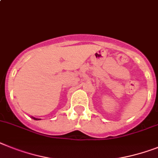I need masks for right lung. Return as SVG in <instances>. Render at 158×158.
<instances>
[{"instance_id": "1", "label": "right lung", "mask_w": 158, "mask_h": 158, "mask_svg": "<svg viewBox=\"0 0 158 158\" xmlns=\"http://www.w3.org/2000/svg\"><path fill=\"white\" fill-rule=\"evenodd\" d=\"M32 118H33V119H34V120H39V119H38V118H35V117H33V116H32Z\"/></svg>"}]
</instances>
